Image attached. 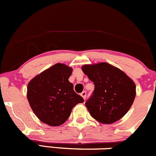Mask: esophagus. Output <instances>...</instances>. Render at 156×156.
<instances>
[{
	"label": "esophagus",
	"instance_id": "1",
	"mask_svg": "<svg viewBox=\"0 0 156 156\" xmlns=\"http://www.w3.org/2000/svg\"><path fill=\"white\" fill-rule=\"evenodd\" d=\"M81 95L82 97H83V98L85 100V99H86V97H87V92H86V91H83V92H82L81 93Z\"/></svg>",
	"mask_w": 156,
	"mask_h": 156
}]
</instances>
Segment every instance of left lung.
<instances>
[{
	"label": "left lung",
	"mask_w": 156,
	"mask_h": 156,
	"mask_svg": "<svg viewBox=\"0 0 156 156\" xmlns=\"http://www.w3.org/2000/svg\"><path fill=\"white\" fill-rule=\"evenodd\" d=\"M83 73L95 85L86 105L93 119L112 124L128 112L136 97V84L122 70L107 64L83 65Z\"/></svg>",
	"instance_id": "obj_1"
}]
</instances>
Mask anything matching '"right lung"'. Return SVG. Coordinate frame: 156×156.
I'll use <instances>...</instances> for the list:
<instances>
[{"label":"right lung","instance_id":"1","mask_svg":"<svg viewBox=\"0 0 156 156\" xmlns=\"http://www.w3.org/2000/svg\"><path fill=\"white\" fill-rule=\"evenodd\" d=\"M73 69L56 64L32 78L27 86V99L37 119L49 126L63 124L76 104L83 98L69 81Z\"/></svg>","mask_w":156,"mask_h":156}]
</instances>
